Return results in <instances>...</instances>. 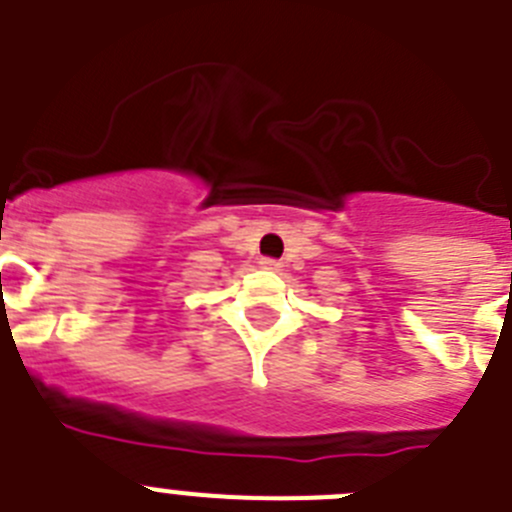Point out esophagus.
<instances>
[{
  "instance_id": "34e87169",
  "label": "esophagus",
  "mask_w": 512,
  "mask_h": 512,
  "mask_svg": "<svg viewBox=\"0 0 512 512\" xmlns=\"http://www.w3.org/2000/svg\"><path fill=\"white\" fill-rule=\"evenodd\" d=\"M261 269H266V271H279V269H282V264H279L277 259H261Z\"/></svg>"
}]
</instances>
